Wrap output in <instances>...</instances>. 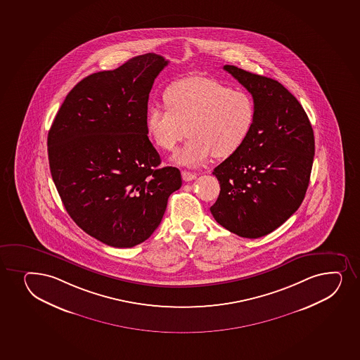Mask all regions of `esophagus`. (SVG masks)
Masks as SVG:
<instances>
[{
    "label": "esophagus",
    "instance_id": "esophagus-1",
    "mask_svg": "<svg viewBox=\"0 0 360 360\" xmlns=\"http://www.w3.org/2000/svg\"><path fill=\"white\" fill-rule=\"evenodd\" d=\"M182 178L183 181H186V182H190V181H193L196 178V174L194 172H190V171H182Z\"/></svg>",
    "mask_w": 360,
    "mask_h": 360
}]
</instances>
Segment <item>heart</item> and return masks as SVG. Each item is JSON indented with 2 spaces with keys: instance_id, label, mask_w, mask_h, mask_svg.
Masks as SVG:
<instances>
[{
  "instance_id": "1",
  "label": "heart",
  "mask_w": 360,
  "mask_h": 360,
  "mask_svg": "<svg viewBox=\"0 0 360 360\" xmlns=\"http://www.w3.org/2000/svg\"><path fill=\"white\" fill-rule=\"evenodd\" d=\"M166 104L150 106L146 125L158 147L167 152L189 133L186 147L174 158L181 165H202L213 154L219 159L231 157L254 127L256 109L250 94L210 77L178 81L167 91Z\"/></svg>"
}]
</instances>
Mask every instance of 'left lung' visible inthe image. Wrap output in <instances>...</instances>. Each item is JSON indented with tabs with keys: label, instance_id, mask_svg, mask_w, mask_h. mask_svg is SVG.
<instances>
[{
	"label": "left lung",
	"instance_id": "obj_1",
	"mask_svg": "<svg viewBox=\"0 0 360 360\" xmlns=\"http://www.w3.org/2000/svg\"><path fill=\"white\" fill-rule=\"evenodd\" d=\"M224 69L250 92L254 127L235 154L215 167L220 194L210 212L232 233L259 238L281 226L303 202L315 155L311 123L279 81Z\"/></svg>",
	"mask_w": 360,
	"mask_h": 360
}]
</instances>
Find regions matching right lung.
Masks as SVG:
<instances>
[{
    "instance_id": "1",
    "label": "right lung",
    "mask_w": 360,
    "mask_h": 360,
    "mask_svg": "<svg viewBox=\"0 0 360 360\" xmlns=\"http://www.w3.org/2000/svg\"><path fill=\"white\" fill-rule=\"evenodd\" d=\"M167 65L150 53L91 74L67 94L49 130V165L65 210L110 247L150 238L182 186L178 169H157L162 160L146 125L150 89Z\"/></svg>"
}]
</instances>
